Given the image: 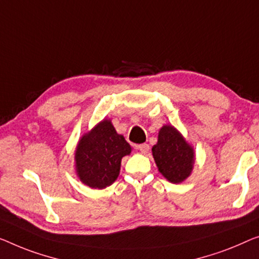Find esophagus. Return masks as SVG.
I'll list each match as a JSON object with an SVG mask.
<instances>
[{"instance_id":"1","label":"esophagus","mask_w":259,"mask_h":259,"mask_svg":"<svg viewBox=\"0 0 259 259\" xmlns=\"http://www.w3.org/2000/svg\"><path fill=\"white\" fill-rule=\"evenodd\" d=\"M136 148L140 150V151L143 153V154H146L149 152V150H150V146L148 145V144H140V145H137Z\"/></svg>"}]
</instances>
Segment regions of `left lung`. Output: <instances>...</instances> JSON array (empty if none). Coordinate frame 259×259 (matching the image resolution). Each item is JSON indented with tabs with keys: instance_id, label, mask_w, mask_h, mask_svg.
Masks as SVG:
<instances>
[{
	"instance_id": "8db88e82",
	"label": "left lung",
	"mask_w": 259,
	"mask_h": 259,
	"mask_svg": "<svg viewBox=\"0 0 259 259\" xmlns=\"http://www.w3.org/2000/svg\"><path fill=\"white\" fill-rule=\"evenodd\" d=\"M152 156L158 171L169 183L180 184L192 175L195 163L194 149L171 124L160 128L157 144L152 146Z\"/></svg>"
}]
</instances>
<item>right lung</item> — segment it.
Listing matches in <instances>:
<instances>
[{
    "instance_id": "obj_1",
    "label": "right lung",
    "mask_w": 259,
    "mask_h": 259,
    "mask_svg": "<svg viewBox=\"0 0 259 259\" xmlns=\"http://www.w3.org/2000/svg\"><path fill=\"white\" fill-rule=\"evenodd\" d=\"M131 153V146L117 134L110 119L105 118L82 135L74 152L75 173L81 183L103 190L117 179L121 160Z\"/></svg>"
}]
</instances>
